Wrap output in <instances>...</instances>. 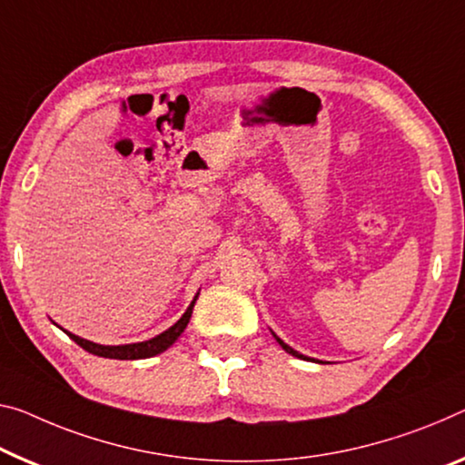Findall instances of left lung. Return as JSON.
<instances>
[{"instance_id": "left-lung-1", "label": "left lung", "mask_w": 465, "mask_h": 465, "mask_svg": "<svg viewBox=\"0 0 465 465\" xmlns=\"http://www.w3.org/2000/svg\"><path fill=\"white\" fill-rule=\"evenodd\" d=\"M274 334V332H272ZM274 339L278 341V345H281L282 349H284V351H287V353H291V355H295V357H299V360H307V357L305 355H302V353H299V351H295V349H292V347H289L287 345V342H284V341H281V339H278L276 337V334H274Z\"/></svg>"}]
</instances>
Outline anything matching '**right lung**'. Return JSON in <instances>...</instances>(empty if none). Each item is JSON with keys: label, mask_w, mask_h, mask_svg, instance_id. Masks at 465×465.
<instances>
[{"label": "right lung", "mask_w": 465, "mask_h": 465, "mask_svg": "<svg viewBox=\"0 0 465 465\" xmlns=\"http://www.w3.org/2000/svg\"><path fill=\"white\" fill-rule=\"evenodd\" d=\"M199 297V292L193 299L191 305L187 307V312L183 313L181 320L174 326H170L168 331H163L158 337L149 339V341H143V342H131V345H99V342H93L87 339H81L76 337V334L64 331L68 334L70 339H73L78 347H83L84 351H89L93 355H99V357H110V360H145V357H153L162 351H166L170 345H174V341L181 337L184 332V328H187L189 320H191V313H193V305H195Z\"/></svg>", "instance_id": "add662e5"}]
</instances>
